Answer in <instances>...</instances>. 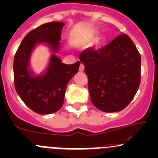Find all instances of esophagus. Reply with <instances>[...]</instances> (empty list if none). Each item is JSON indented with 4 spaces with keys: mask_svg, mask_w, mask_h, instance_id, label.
Here are the masks:
<instances>
[{
    "mask_svg": "<svg viewBox=\"0 0 158 158\" xmlns=\"http://www.w3.org/2000/svg\"><path fill=\"white\" fill-rule=\"evenodd\" d=\"M84 70H85V66H84V64H81L80 66H79V70L80 71V72H83Z\"/></svg>",
    "mask_w": 158,
    "mask_h": 158,
    "instance_id": "34e87169",
    "label": "esophagus"
}]
</instances>
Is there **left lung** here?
<instances>
[{"label": "left lung", "instance_id": "1", "mask_svg": "<svg viewBox=\"0 0 158 158\" xmlns=\"http://www.w3.org/2000/svg\"><path fill=\"white\" fill-rule=\"evenodd\" d=\"M79 60L85 65L95 107L114 112L127 106L140 84L141 55L127 34H121L98 51L86 48Z\"/></svg>", "mask_w": 158, "mask_h": 158}]
</instances>
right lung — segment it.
I'll return each instance as SVG.
<instances>
[{
	"mask_svg": "<svg viewBox=\"0 0 158 158\" xmlns=\"http://www.w3.org/2000/svg\"><path fill=\"white\" fill-rule=\"evenodd\" d=\"M64 25L63 22H52L30 31L15 55L13 73L15 91L22 101L38 114H52L61 108L67 84L80 65L79 61L65 64L52 54L43 73L34 76L29 68L31 52L40 43H46L52 52H58Z\"/></svg>",
	"mask_w": 158,
	"mask_h": 158,
	"instance_id": "right-lung-1",
	"label": "right lung"
}]
</instances>
